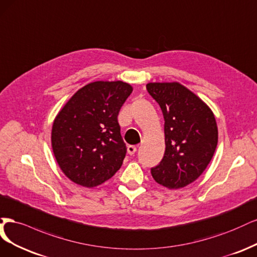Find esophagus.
Instances as JSON below:
<instances>
[{
	"label": "esophagus",
	"instance_id": "esophagus-1",
	"mask_svg": "<svg viewBox=\"0 0 257 257\" xmlns=\"http://www.w3.org/2000/svg\"><path fill=\"white\" fill-rule=\"evenodd\" d=\"M127 152H128V154L129 155H135L136 153H137V146H135V145H129L128 147H127Z\"/></svg>",
	"mask_w": 257,
	"mask_h": 257
}]
</instances>
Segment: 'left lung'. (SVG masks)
Instances as JSON below:
<instances>
[{
	"label": "left lung",
	"instance_id": "obj_1",
	"mask_svg": "<svg viewBox=\"0 0 257 257\" xmlns=\"http://www.w3.org/2000/svg\"><path fill=\"white\" fill-rule=\"evenodd\" d=\"M146 89L164 117L165 152L160 163L151 169L152 175L169 189L186 187L212 159L218 144L216 118L200 98L177 82L148 83Z\"/></svg>",
	"mask_w": 257,
	"mask_h": 257
}]
</instances>
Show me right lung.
Instances as JSON below:
<instances>
[{
  "label": "right lung",
  "mask_w": 257,
  "mask_h": 257,
  "mask_svg": "<svg viewBox=\"0 0 257 257\" xmlns=\"http://www.w3.org/2000/svg\"><path fill=\"white\" fill-rule=\"evenodd\" d=\"M132 93L121 81H97L79 89L57 114L52 150L61 170L83 187L103 184L122 164L127 147L117 116Z\"/></svg>",
  "instance_id": "1"
}]
</instances>
